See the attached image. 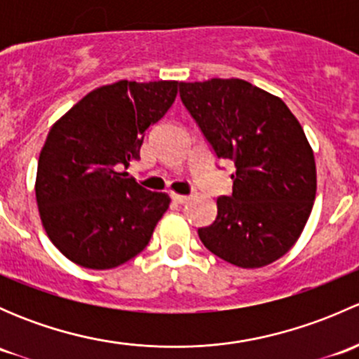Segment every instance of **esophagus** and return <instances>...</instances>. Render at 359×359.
<instances>
[{"label": "esophagus", "instance_id": "obj_1", "mask_svg": "<svg viewBox=\"0 0 359 359\" xmlns=\"http://www.w3.org/2000/svg\"><path fill=\"white\" fill-rule=\"evenodd\" d=\"M172 200L177 203V205H184V203H186L187 200H189V198L187 196H184V194H177V193H172Z\"/></svg>", "mask_w": 359, "mask_h": 359}]
</instances>
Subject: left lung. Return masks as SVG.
Returning a JSON list of instances; mask_svg holds the SVG:
<instances>
[{
    "label": "left lung",
    "mask_w": 359,
    "mask_h": 359,
    "mask_svg": "<svg viewBox=\"0 0 359 359\" xmlns=\"http://www.w3.org/2000/svg\"><path fill=\"white\" fill-rule=\"evenodd\" d=\"M180 99L220 159L234 161L233 194L198 229L217 257L243 269L274 262L302 234L316 198L314 153L280 97L245 81L179 83Z\"/></svg>",
    "instance_id": "left-lung-1"
}]
</instances>
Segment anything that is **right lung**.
<instances>
[{"label":"right lung","mask_w":359,"mask_h":359,"mask_svg":"<svg viewBox=\"0 0 359 359\" xmlns=\"http://www.w3.org/2000/svg\"><path fill=\"white\" fill-rule=\"evenodd\" d=\"M179 81L121 79L86 93L50 128L38 159L36 201L50 241L86 269L139 255L170 206L121 168L172 107Z\"/></svg>","instance_id":"add662e5"}]
</instances>
